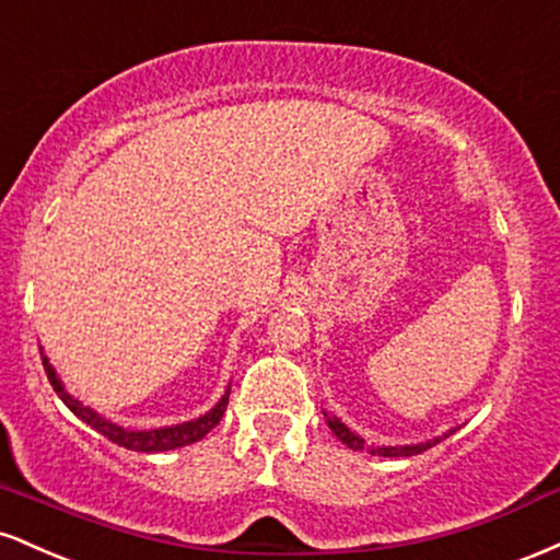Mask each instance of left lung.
Wrapping results in <instances>:
<instances>
[{"label":"left lung","mask_w":560,"mask_h":560,"mask_svg":"<svg viewBox=\"0 0 560 560\" xmlns=\"http://www.w3.org/2000/svg\"><path fill=\"white\" fill-rule=\"evenodd\" d=\"M326 421H329L331 432L337 434V440H342L347 447H350V450H365V453H371V455H382V458H408V455H419V453H423V450L434 447L436 442H442V436H436V440H432V442H421V445H405V447H369V445H365V442L361 440V436L352 434L350 429H347L345 423L339 421V419H329V416H326ZM453 432H455V429H453ZM453 432H450V434H453ZM450 434H445V436H450Z\"/></svg>","instance_id":"8db88e82"}]
</instances>
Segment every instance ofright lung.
Here are the masks:
<instances>
[{
	"mask_svg": "<svg viewBox=\"0 0 560 560\" xmlns=\"http://www.w3.org/2000/svg\"><path fill=\"white\" fill-rule=\"evenodd\" d=\"M42 361H44V371H47L49 384H52L57 395H60V400L66 402L83 423H89V427L96 429L102 436H107V440L115 442V445L137 450V453H163V450H176V447L191 445V442H199L218 421L223 419V410H226L229 405V389H226V395L221 397V402H218L210 413L199 416L197 421H186V423H178V427H165V429H150V432H128V429L115 427V423L102 419L100 413H94L92 408H86V405L73 400V397L62 389V382L57 378L55 369L49 365L47 358H42Z\"/></svg>",
	"mask_w": 560,
	"mask_h": 560,
	"instance_id": "right-lung-1",
	"label": "right lung"
}]
</instances>
